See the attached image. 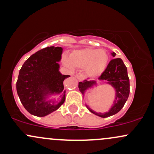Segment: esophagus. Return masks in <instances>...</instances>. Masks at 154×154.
Returning a JSON list of instances; mask_svg holds the SVG:
<instances>
[{"mask_svg": "<svg viewBox=\"0 0 154 154\" xmlns=\"http://www.w3.org/2000/svg\"><path fill=\"white\" fill-rule=\"evenodd\" d=\"M75 77L78 79L79 81H82V80H83V76H82L81 74H80V73H78V74H76Z\"/></svg>", "mask_w": 154, "mask_h": 154, "instance_id": "1", "label": "esophagus"}]
</instances>
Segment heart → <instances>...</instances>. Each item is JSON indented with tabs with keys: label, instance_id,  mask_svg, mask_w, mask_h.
<instances>
[{
	"label": "heart",
	"instance_id": "heart-1",
	"mask_svg": "<svg viewBox=\"0 0 154 154\" xmlns=\"http://www.w3.org/2000/svg\"><path fill=\"white\" fill-rule=\"evenodd\" d=\"M108 53L103 49L83 48L73 51L70 60L65 59V63L69 67L85 68V73L90 77L100 76L108 63Z\"/></svg>",
	"mask_w": 154,
	"mask_h": 154
}]
</instances>
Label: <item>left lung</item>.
Wrapping results in <instances>:
<instances>
[{
	"label": "left lung",
	"instance_id": "obj_1",
	"mask_svg": "<svg viewBox=\"0 0 154 154\" xmlns=\"http://www.w3.org/2000/svg\"><path fill=\"white\" fill-rule=\"evenodd\" d=\"M111 54L113 57L116 55L114 52L111 53ZM98 79L102 81H106L107 83L114 88L116 93L114 105L110 108L109 111L106 113L95 112L88 106L86 107L91 112L100 117L106 118L114 115L123 108L130 93V82L128 76L127 67L124 64L122 59L114 58L110 61L106 70L102 73ZM96 85L97 82L95 80H84L83 82H79L78 87L82 95H84L85 91Z\"/></svg>",
	"mask_w": 154,
	"mask_h": 154
}]
</instances>
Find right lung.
Returning a JSON list of instances; mask_svg holds the SVG:
<instances>
[{
  "mask_svg": "<svg viewBox=\"0 0 154 154\" xmlns=\"http://www.w3.org/2000/svg\"><path fill=\"white\" fill-rule=\"evenodd\" d=\"M63 48L50 46L37 51L25 61L19 72L16 83L17 95L28 112L45 116L56 111L65 102L63 82L69 75L59 72ZM60 94L57 104L46 100L48 96Z\"/></svg>",
  "mask_w": 154,
  "mask_h": 154,
  "instance_id": "obj_1",
  "label": "right lung"
}]
</instances>
